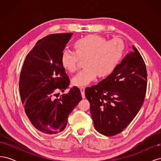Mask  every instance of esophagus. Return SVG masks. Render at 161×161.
I'll use <instances>...</instances> for the list:
<instances>
[{
  "mask_svg": "<svg viewBox=\"0 0 161 161\" xmlns=\"http://www.w3.org/2000/svg\"><path fill=\"white\" fill-rule=\"evenodd\" d=\"M85 87H84V86H81L80 88V93H81V95H82V99H85Z\"/></svg>",
  "mask_w": 161,
  "mask_h": 161,
  "instance_id": "obj_1",
  "label": "esophagus"
}]
</instances>
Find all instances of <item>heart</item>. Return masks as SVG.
I'll return each mask as SVG.
<instances>
[{"instance_id": "1", "label": "heart", "mask_w": 161, "mask_h": 161, "mask_svg": "<svg viewBox=\"0 0 161 161\" xmlns=\"http://www.w3.org/2000/svg\"><path fill=\"white\" fill-rule=\"evenodd\" d=\"M73 49L75 52H62L60 62L67 72L73 73L76 71L79 60H85V69L72 79L74 86H83L95 80L97 76L105 78L111 75L122 59L125 46L119 38L107 41L100 36L88 35L75 41Z\"/></svg>"}]
</instances>
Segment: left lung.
<instances>
[{"mask_svg":"<svg viewBox=\"0 0 161 161\" xmlns=\"http://www.w3.org/2000/svg\"><path fill=\"white\" fill-rule=\"evenodd\" d=\"M126 56L111 75L85 89L94 127L101 134L121 132L142 107L147 86V71L140 52Z\"/></svg>","mask_w":161,"mask_h":161,"instance_id":"left-lung-1","label":"left lung"}]
</instances>
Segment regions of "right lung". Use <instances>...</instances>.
I'll return each mask as SVG.
<instances>
[{
  "label": "right lung",
  "instance_id": "1",
  "mask_svg": "<svg viewBox=\"0 0 161 161\" xmlns=\"http://www.w3.org/2000/svg\"><path fill=\"white\" fill-rule=\"evenodd\" d=\"M72 36L51 34L37 41L21 71L19 92L25 114L34 127L45 134L64 130L69 115L82 99L77 86L60 99L53 98L56 91H64L70 84L60 58Z\"/></svg>",
  "mask_w": 161,
  "mask_h": 161
}]
</instances>
